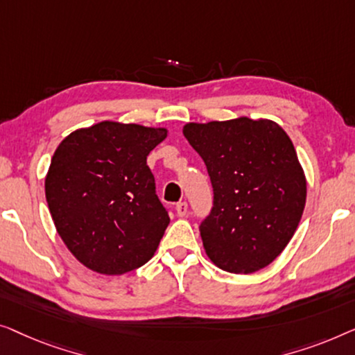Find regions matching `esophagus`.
<instances>
[{"mask_svg":"<svg viewBox=\"0 0 355 355\" xmlns=\"http://www.w3.org/2000/svg\"><path fill=\"white\" fill-rule=\"evenodd\" d=\"M175 211H177V216L178 217H184L188 214V204L187 202H178L175 206Z\"/></svg>","mask_w":355,"mask_h":355,"instance_id":"1","label":"esophagus"}]
</instances>
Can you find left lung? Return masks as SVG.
Masks as SVG:
<instances>
[{"label":"left lung","mask_w":355,"mask_h":355,"mask_svg":"<svg viewBox=\"0 0 355 355\" xmlns=\"http://www.w3.org/2000/svg\"><path fill=\"white\" fill-rule=\"evenodd\" d=\"M183 135L207 167L214 206L199 225L209 259L252 273L286 248L306 206V177L286 132L248 117L187 123Z\"/></svg>","instance_id":"8db88e82"}]
</instances>
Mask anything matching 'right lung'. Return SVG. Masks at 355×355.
Returning a JSON list of instances; mask_svg holds the SVG:
<instances>
[{"label": "right lung", "instance_id": "obj_1", "mask_svg": "<svg viewBox=\"0 0 355 355\" xmlns=\"http://www.w3.org/2000/svg\"><path fill=\"white\" fill-rule=\"evenodd\" d=\"M166 128L99 122L59 144L44 191L54 225L85 267L122 275L154 256L171 222L148 154Z\"/></svg>", "mask_w": 355, "mask_h": 355}]
</instances>
